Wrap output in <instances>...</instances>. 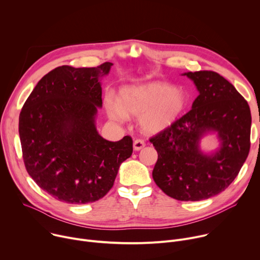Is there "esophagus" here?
Listing matches in <instances>:
<instances>
[{"label":"esophagus","mask_w":260,"mask_h":260,"mask_svg":"<svg viewBox=\"0 0 260 260\" xmlns=\"http://www.w3.org/2000/svg\"><path fill=\"white\" fill-rule=\"evenodd\" d=\"M145 146H146L145 141L141 140V139H136L133 142V149H134V151H139L142 148H145Z\"/></svg>","instance_id":"1"}]
</instances>
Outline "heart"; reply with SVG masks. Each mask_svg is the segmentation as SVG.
<instances>
[{
  "label": "heart",
  "instance_id": "1",
  "mask_svg": "<svg viewBox=\"0 0 260 260\" xmlns=\"http://www.w3.org/2000/svg\"><path fill=\"white\" fill-rule=\"evenodd\" d=\"M187 106V96L181 89L161 81L124 85L117 102L106 99L108 117L117 122L139 118V128L146 134L159 133L174 125Z\"/></svg>",
  "mask_w": 260,
  "mask_h": 260
}]
</instances>
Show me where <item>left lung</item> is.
Listing matches in <instances>:
<instances>
[{
  "instance_id": "8db88e82",
  "label": "left lung",
  "mask_w": 260,
  "mask_h": 260,
  "mask_svg": "<svg viewBox=\"0 0 260 260\" xmlns=\"http://www.w3.org/2000/svg\"><path fill=\"white\" fill-rule=\"evenodd\" d=\"M199 93L192 109L151 138L158 160L157 186L182 201L208 199L224 191L239 175L250 150L251 112L235 86L214 71L186 72ZM216 133L219 148L206 154L200 140Z\"/></svg>"
}]
</instances>
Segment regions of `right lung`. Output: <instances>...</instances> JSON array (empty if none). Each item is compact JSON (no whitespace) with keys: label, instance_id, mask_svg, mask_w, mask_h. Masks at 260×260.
Instances as JSON below:
<instances>
[{"label":"right lung","instance_id":"right-lung-1","mask_svg":"<svg viewBox=\"0 0 260 260\" xmlns=\"http://www.w3.org/2000/svg\"><path fill=\"white\" fill-rule=\"evenodd\" d=\"M113 64L61 66L44 75L24 102L18 132L27 174L53 198L84 205L113 186L133 141L104 139L96 128L102 107L100 78Z\"/></svg>","mask_w":260,"mask_h":260}]
</instances>
